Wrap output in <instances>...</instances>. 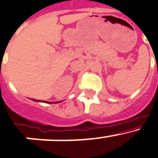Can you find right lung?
Returning <instances> with one entry per match:
<instances>
[{
    "label": "right lung",
    "mask_w": 158,
    "mask_h": 158,
    "mask_svg": "<svg viewBox=\"0 0 158 158\" xmlns=\"http://www.w3.org/2000/svg\"><path fill=\"white\" fill-rule=\"evenodd\" d=\"M34 100H35V99H34ZM35 101H38V100H35ZM38 102H40V101H38ZM41 102H42V101H41ZM42 102H46V103H51V102H45V101H42ZM54 103H57V102H54Z\"/></svg>",
    "instance_id": "obj_1"
}]
</instances>
